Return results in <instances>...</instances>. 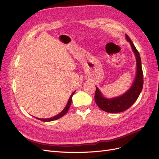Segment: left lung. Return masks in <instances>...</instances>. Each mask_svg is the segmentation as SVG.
I'll return each instance as SVG.
<instances>
[{"mask_svg":"<svg viewBox=\"0 0 159 159\" xmlns=\"http://www.w3.org/2000/svg\"><path fill=\"white\" fill-rule=\"evenodd\" d=\"M126 38L130 42L132 49L137 59V75L131 88L123 95L113 99H106L103 98L102 93L96 87L95 93V102L98 106L103 111L107 113H120L129 109L136 102L140 95L143 86V73L141 66V60L137 48L133 44L127 34Z\"/></svg>","mask_w":159,"mask_h":159,"instance_id":"1","label":"left lung"}]
</instances>
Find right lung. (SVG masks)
Masks as SVG:
<instances>
[{
    "label": "right lung",
    "instance_id": "add662e5",
    "mask_svg": "<svg viewBox=\"0 0 159 159\" xmlns=\"http://www.w3.org/2000/svg\"><path fill=\"white\" fill-rule=\"evenodd\" d=\"M74 93H75V91L74 92L72 93L71 95V96H70V99H69V100H68V103H67V105H66V107L64 108V109L60 113V114H58L57 115H56V116H55V117H51V118H50V119H38V118H37L38 119H39V120H40V121H54V120H56V119H60V117H63L64 115H66V113H67V112L68 111V110H69V108H70V105H71V99H72V96L74 95Z\"/></svg>",
    "mask_w": 159,
    "mask_h": 159
}]
</instances>
